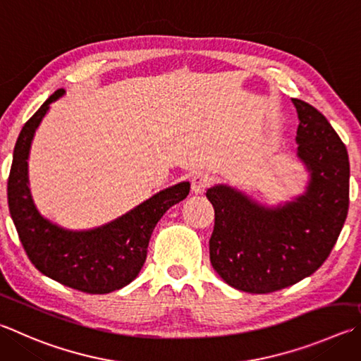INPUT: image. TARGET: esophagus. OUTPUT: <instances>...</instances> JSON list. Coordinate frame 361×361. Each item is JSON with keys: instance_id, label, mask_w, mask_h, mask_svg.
<instances>
[{"instance_id": "34e87169", "label": "esophagus", "mask_w": 361, "mask_h": 361, "mask_svg": "<svg viewBox=\"0 0 361 361\" xmlns=\"http://www.w3.org/2000/svg\"><path fill=\"white\" fill-rule=\"evenodd\" d=\"M209 183H212V176L208 173H195L192 176V183H191V188H192V192L194 194H203L205 192V189L209 186Z\"/></svg>"}]
</instances>
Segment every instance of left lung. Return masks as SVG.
<instances>
[{
    "label": "left lung",
    "mask_w": 361,
    "mask_h": 361,
    "mask_svg": "<svg viewBox=\"0 0 361 361\" xmlns=\"http://www.w3.org/2000/svg\"><path fill=\"white\" fill-rule=\"evenodd\" d=\"M298 114V158L310 172L305 194L264 207L227 185L207 191L214 208L209 260L235 289L281 290L310 276L329 257L349 209V154L329 120L292 99Z\"/></svg>",
    "instance_id": "left-lung-1"
}]
</instances>
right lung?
I'll return each mask as SVG.
<instances>
[{
	"label": "right lung",
	"instance_id": "add662e5",
	"mask_svg": "<svg viewBox=\"0 0 361 361\" xmlns=\"http://www.w3.org/2000/svg\"><path fill=\"white\" fill-rule=\"evenodd\" d=\"M58 90L32 115L18 135L8 180V203L18 238L39 271L71 289L109 293L137 278L147 259L149 238L167 209L188 197L189 183L162 189L121 218L91 231H68L42 218L28 188V156L32 137Z\"/></svg>",
	"mask_w": 361,
	"mask_h": 361
}]
</instances>
